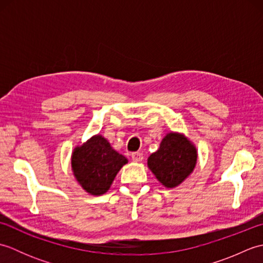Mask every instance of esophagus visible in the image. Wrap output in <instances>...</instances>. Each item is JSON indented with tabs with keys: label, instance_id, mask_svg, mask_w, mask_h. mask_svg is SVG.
<instances>
[{
	"label": "esophagus",
	"instance_id": "1",
	"mask_svg": "<svg viewBox=\"0 0 263 263\" xmlns=\"http://www.w3.org/2000/svg\"><path fill=\"white\" fill-rule=\"evenodd\" d=\"M131 157H132V159L135 160V161H142V159H143V155H142L141 153L137 152V153H132Z\"/></svg>",
	"mask_w": 263,
	"mask_h": 263
}]
</instances>
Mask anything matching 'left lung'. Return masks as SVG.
<instances>
[{"mask_svg": "<svg viewBox=\"0 0 263 263\" xmlns=\"http://www.w3.org/2000/svg\"><path fill=\"white\" fill-rule=\"evenodd\" d=\"M197 149L183 135L168 133L157 152L150 155L148 167L164 186L172 189L185 180L197 164Z\"/></svg>", "mask_w": 263, "mask_h": 263, "instance_id": "1", "label": "left lung"}]
</instances>
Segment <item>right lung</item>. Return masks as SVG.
I'll use <instances>...</instances> for the list:
<instances>
[{
  "mask_svg": "<svg viewBox=\"0 0 263 263\" xmlns=\"http://www.w3.org/2000/svg\"><path fill=\"white\" fill-rule=\"evenodd\" d=\"M127 163L102 136H93L72 154V171L86 192L100 195L108 191L117 173Z\"/></svg>",
  "mask_w": 263,
  "mask_h": 263,
  "instance_id": "right-lung-1",
  "label": "right lung"
}]
</instances>
